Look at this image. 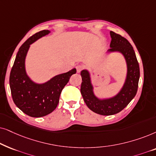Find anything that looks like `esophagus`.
<instances>
[{
	"label": "esophagus",
	"instance_id": "1",
	"mask_svg": "<svg viewBox=\"0 0 156 156\" xmlns=\"http://www.w3.org/2000/svg\"><path fill=\"white\" fill-rule=\"evenodd\" d=\"M76 70H77V73H80V71L83 69V66L82 65H78L76 66Z\"/></svg>",
	"mask_w": 156,
	"mask_h": 156
}]
</instances>
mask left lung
Wrapping results in <instances>:
<instances>
[{"mask_svg":"<svg viewBox=\"0 0 156 156\" xmlns=\"http://www.w3.org/2000/svg\"><path fill=\"white\" fill-rule=\"evenodd\" d=\"M111 48L107 53L118 52L123 55L127 65V74L123 87L117 94L108 98H99L95 95L90 73L83 70L80 75L82 83L80 93L87 106L95 113L111 115L119 113L127 106L136 96L140 78V68L133 48L127 39L111 31Z\"/></svg>","mask_w":156,"mask_h":156,"instance_id":"1","label":"left lung"}]
</instances>
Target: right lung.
<instances>
[{"mask_svg":"<svg viewBox=\"0 0 156 156\" xmlns=\"http://www.w3.org/2000/svg\"><path fill=\"white\" fill-rule=\"evenodd\" d=\"M43 30L30 37L18 50L10 74V88L13 102L18 108L30 117L47 115L56 108L61 91L76 69L58 74L47 82L37 83L28 76L26 58L30 45L38 39L49 34Z\"/></svg>","mask_w":156,"mask_h":156,"instance_id":"obj_1","label":"right lung"}]
</instances>
